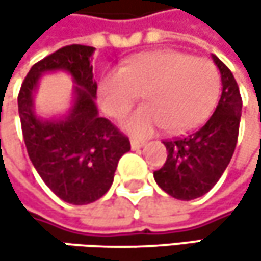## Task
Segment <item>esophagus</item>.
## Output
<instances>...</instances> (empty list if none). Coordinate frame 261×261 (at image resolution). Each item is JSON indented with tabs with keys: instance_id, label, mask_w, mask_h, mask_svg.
Returning a JSON list of instances; mask_svg holds the SVG:
<instances>
[{
	"instance_id": "esophagus-1",
	"label": "esophagus",
	"mask_w": 261,
	"mask_h": 261,
	"mask_svg": "<svg viewBox=\"0 0 261 261\" xmlns=\"http://www.w3.org/2000/svg\"><path fill=\"white\" fill-rule=\"evenodd\" d=\"M143 145H145V142H143V140L131 139V148H133V149H139V148H142Z\"/></svg>"
}]
</instances>
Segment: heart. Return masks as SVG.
Wrapping results in <instances>:
<instances>
[{"mask_svg": "<svg viewBox=\"0 0 261 261\" xmlns=\"http://www.w3.org/2000/svg\"><path fill=\"white\" fill-rule=\"evenodd\" d=\"M219 90L221 77L213 62L159 49L131 57L121 69H109L99 81V102L109 116L122 118L143 93L146 104L122 122L125 130L134 136L159 127L184 133L207 119Z\"/></svg>", "mask_w": 261, "mask_h": 261, "instance_id": "obj_1", "label": "heart"}]
</instances>
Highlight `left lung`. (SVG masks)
Listing matches in <instances>:
<instances>
[{
  "mask_svg": "<svg viewBox=\"0 0 261 261\" xmlns=\"http://www.w3.org/2000/svg\"><path fill=\"white\" fill-rule=\"evenodd\" d=\"M221 71L222 95L215 113L193 133L165 140L168 159L154 172L155 182L171 196L190 201L205 195L227 169L237 143L242 96L231 71L213 56Z\"/></svg>",
  "mask_w": 261,
  "mask_h": 261,
  "instance_id": "obj_1",
  "label": "left lung"
}]
</instances>
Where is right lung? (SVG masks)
<instances>
[{
	"instance_id": "1",
	"label": "right lung",
	"mask_w": 261,
	"mask_h": 261,
	"mask_svg": "<svg viewBox=\"0 0 261 261\" xmlns=\"http://www.w3.org/2000/svg\"><path fill=\"white\" fill-rule=\"evenodd\" d=\"M93 46L66 45L34 63L18 95V110L28 157L43 182L65 202L83 205L99 199L112 186L119 159L130 151L128 137L95 106L96 83L90 57ZM68 70L76 86V102L62 121L34 115L32 93L46 70Z\"/></svg>"
}]
</instances>
